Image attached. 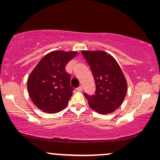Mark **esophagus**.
I'll return each instance as SVG.
<instances>
[{
  "instance_id": "34e87169",
  "label": "esophagus",
  "mask_w": 160,
  "mask_h": 160,
  "mask_svg": "<svg viewBox=\"0 0 160 160\" xmlns=\"http://www.w3.org/2000/svg\"><path fill=\"white\" fill-rule=\"evenodd\" d=\"M77 90H78V92H82V91L83 90V87H82V86L78 87V88H77Z\"/></svg>"
}]
</instances>
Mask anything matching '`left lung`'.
I'll use <instances>...</instances> for the list:
<instances>
[{
    "instance_id": "8db88e82",
    "label": "left lung",
    "mask_w": 160,
    "mask_h": 160,
    "mask_svg": "<svg viewBox=\"0 0 160 160\" xmlns=\"http://www.w3.org/2000/svg\"><path fill=\"white\" fill-rule=\"evenodd\" d=\"M90 66L95 82V95L84 94L89 107L100 114L119 108L125 98L128 84L117 60L104 51H82Z\"/></svg>"
}]
</instances>
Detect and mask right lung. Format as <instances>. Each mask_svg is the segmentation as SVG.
<instances>
[{"mask_svg":"<svg viewBox=\"0 0 160 160\" xmlns=\"http://www.w3.org/2000/svg\"><path fill=\"white\" fill-rule=\"evenodd\" d=\"M75 51H54L39 61L28 78L30 99L43 112L55 113L64 109L73 95L66 64L77 55Z\"/></svg>","mask_w":160,"mask_h":160,"instance_id":"1","label":"right lung"}]
</instances>
